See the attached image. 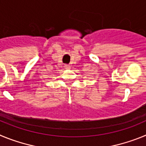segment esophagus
Returning <instances> with one entry per match:
<instances>
[{
	"label": "esophagus",
	"mask_w": 146,
	"mask_h": 146,
	"mask_svg": "<svg viewBox=\"0 0 146 146\" xmlns=\"http://www.w3.org/2000/svg\"><path fill=\"white\" fill-rule=\"evenodd\" d=\"M64 67H65V69H69L71 68V66L69 65V64H65V65H64Z\"/></svg>",
	"instance_id": "esophagus-1"
}]
</instances>
